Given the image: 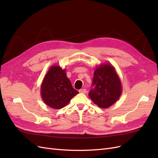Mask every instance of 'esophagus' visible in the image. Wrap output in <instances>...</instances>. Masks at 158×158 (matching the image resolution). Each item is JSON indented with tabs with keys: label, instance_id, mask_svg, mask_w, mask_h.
Wrapping results in <instances>:
<instances>
[{
	"label": "esophagus",
	"instance_id": "34e87169",
	"mask_svg": "<svg viewBox=\"0 0 158 158\" xmlns=\"http://www.w3.org/2000/svg\"><path fill=\"white\" fill-rule=\"evenodd\" d=\"M79 92L82 93V94H85V93H86V89H80L79 90Z\"/></svg>",
	"mask_w": 158,
	"mask_h": 158
}]
</instances>
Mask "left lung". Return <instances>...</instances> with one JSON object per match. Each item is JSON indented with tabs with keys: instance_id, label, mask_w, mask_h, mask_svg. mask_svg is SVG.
I'll list each match as a JSON object with an SVG mask.
<instances>
[{
	"instance_id": "1",
	"label": "left lung",
	"mask_w": 158,
	"mask_h": 158,
	"mask_svg": "<svg viewBox=\"0 0 158 158\" xmlns=\"http://www.w3.org/2000/svg\"><path fill=\"white\" fill-rule=\"evenodd\" d=\"M93 89L88 94L93 102L101 108H108L115 103L122 94L120 78L113 66L103 64L95 70Z\"/></svg>"
}]
</instances>
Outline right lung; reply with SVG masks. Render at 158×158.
<instances>
[{"label": "right lung", "instance_id": "right-lung-1", "mask_svg": "<svg viewBox=\"0 0 158 158\" xmlns=\"http://www.w3.org/2000/svg\"><path fill=\"white\" fill-rule=\"evenodd\" d=\"M78 94L66 77V70L59 66H52L41 85V95L47 106L59 109L66 106Z\"/></svg>", "mask_w": 158, "mask_h": 158}]
</instances>
